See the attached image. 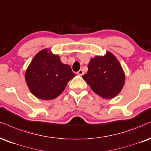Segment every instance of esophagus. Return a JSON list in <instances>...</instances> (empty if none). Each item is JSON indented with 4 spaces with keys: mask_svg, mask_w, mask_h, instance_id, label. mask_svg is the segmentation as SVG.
I'll return each instance as SVG.
<instances>
[{
    "mask_svg": "<svg viewBox=\"0 0 151 151\" xmlns=\"http://www.w3.org/2000/svg\"><path fill=\"white\" fill-rule=\"evenodd\" d=\"M83 73H84V72H83V70H82V69H81V70H79V71L77 73L78 75L80 76H83Z\"/></svg>",
    "mask_w": 151,
    "mask_h": 151,
    "instance_id": "1",
    "label": "esophagus"
}]
</instances>
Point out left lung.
<instances>
[{
    "mask_svg": "<svg viewBox=\"0 0 151 151\" xmlns=\"http://www.w3.org/2000/svg\"><path fill=\"white\" fill-rule=\"evenodd\" d=\"M88 68L83 78L101 97L114 98L122 91L125 83V73L121 63L110 51H107L104 56L91 58Z\"/></svg>",
    "mask_w": 151,
    "mask_h": 151,
    "instance_id": "8db88e82",
    "label": "left lung"
}]
</instances>
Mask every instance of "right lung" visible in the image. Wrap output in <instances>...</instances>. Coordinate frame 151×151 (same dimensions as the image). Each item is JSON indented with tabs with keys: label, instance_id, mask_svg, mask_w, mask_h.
Listing matches in <instances>:
<instances>
[{
	"label": "right lung",
	"instance_id": "right-lung-1",
	"mask_svg": "<svg viewBox=\"0 0 151 151\" xmlns=\"http://www.w3.org/2000/svg\"><path fill=\"white\" fill-rule=\"evenodd\" d=\"M75 76L70 65L61 61L59 56L53 54L51 49H44L30 62L24 78L28 88L35 97L49 100L61 95Z\"/></svg>",
	"mask_w": 151,
	"mask_h": 151
}]
</instances>
